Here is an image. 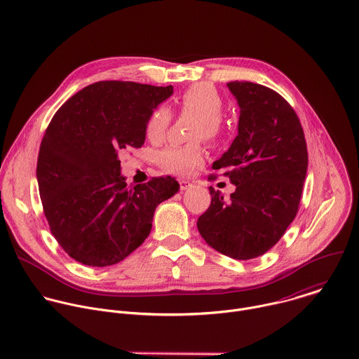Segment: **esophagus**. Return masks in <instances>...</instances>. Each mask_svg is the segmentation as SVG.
Wrapping results in <instances>:
<instances>
[{
    "label": "esophagus",
    "mask_w": 359,
    "mask_h": 359,
    "mask_svg": "<svg viewBox=\"0 0 359 359\" xmlns=\"http://www.w3.org/2000/svg\"><path fill=\"white\" fill-rule=\"evenodd\" d=\"M179 183H180V189H182V190H187V189H190L191 184H193L190 180H186V179H180Z\"/></svg>",
    "instance_id": "obj_1"
}]
</instances>
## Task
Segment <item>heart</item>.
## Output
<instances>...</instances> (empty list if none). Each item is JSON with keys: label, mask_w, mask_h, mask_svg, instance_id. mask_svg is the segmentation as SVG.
Returning <instances> with one entry per match:
<instances>
[{"label": "heart", "mask_w": 359, "mask_h": 359, "mask_svg": "<svg viewBox=\"0 0 359 359\" xmlns=\"http://www.w3.org/2000/svg\"><path fill=\"white\" fill-rule=\"evenodd\" d=\"M179 109L197 116L191 138L215 140L221 134V116L224 101L219 93L207 83H198L189 87L177 101ZM170 124V112L166 107H156L148 116L145 124L147 138L152 142L161 141ZM203 162V149L198 144L172 145L158 154V163L173 173H190Z\"/></svg>", "instance_id": "1"}]
</instances>
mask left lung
<instances>
[{
	"label": "left lung",
	"instance_id": "left-lung-1",
	"mask_svg": "<svg viewBox=\"0 0 359 359\" xmlns=\"http://www.w3.org/2000/svg\"><path fill=\"white\" fill-rule=\"evenodd\" d=\"M226 87L240 107L238 135L211 168L225 172L235 191L226 198L210 187L197 228L219 254L247 261L269 251L294 219L309 156L302 124L282 95L251 81Z\"/></svg>",
	"mask_w": 359,
	"mask_h": 359
}]
</instances>
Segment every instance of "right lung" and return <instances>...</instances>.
<instances>
[{
    "instance_id": "add662e5",
    "label": "right lung",
    "mask_w": 359,
    "mask_h": 359,
    "mask_svg": "<svg viewBox=\"0 0 359 359\" xmlns=\"http://www.w3.org/2000/svg\"><path fill=\"white\" fill-rule=\"evenodd\" d=\"M173 87L98 81L69 98L41 144L36 179L45 215L77 262L111 266L147 240L156 207L179 191L175 177L127 187L119 155L145 142L149 114Z\"/></svg>"
}]
</instances>
